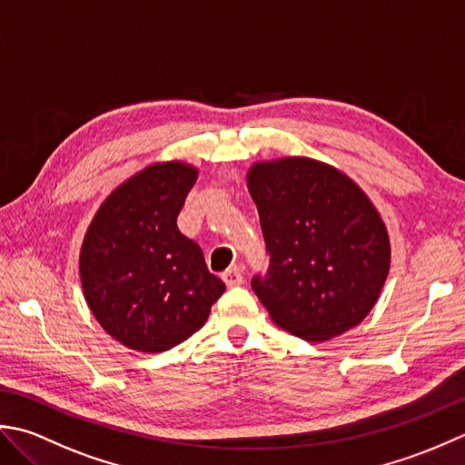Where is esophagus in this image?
<instances>
[{
  "instance_id": "esophagus-1",
  "label": "esophagus",
  "mask_w": 465,
  "mask_h": 465,
  "mask_svg": "<svg viewBox=\"0 0 465 465\" xmlns=\"http://www.w3.org/2000/svg\"><path fill=\"white\" fill-rule=\"evenodd\" d=\"M223 279H224V282H226V287H236V285H241V282L244 281V277H242V269L241 267H231L229 271H224L223 272Z\"/></svg>"
}]
</instances>
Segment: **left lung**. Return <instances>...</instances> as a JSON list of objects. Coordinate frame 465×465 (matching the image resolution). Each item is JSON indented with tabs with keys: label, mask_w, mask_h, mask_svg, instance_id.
<instances>
[{
	"label": "left lung",
	"mask_w": 465,
	"mask_h": 465,
	"mask_svg": "<svg viewBox=\"0 0 465 465\" xmlns=\"http://www.w3.org/2000/svg\"><path fill=\"white\" fill-rule=\"evenodd\" d=\"M246 186L271 254L252 289L281 329L327 341L357 327L390 274L387 226L361 186L327 163L285 156L254 163Z\"/></svg>",
	"instance_id": "left-lung-1"
}]
</instances>
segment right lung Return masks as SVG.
<instances>
[{
    "label": "right lung",
    "mask_w": 465,
    "mask_h": 465,
    "mask_svg": "<svg viewBox=\"0 0 465 465\" xmlns=\"http://www.w3.org/2000/svg\"><path fill=\"white\" fill-rule=\"evenodd\" d=\"M196 178L183 160L142 168L106 196L84 236V299L102 329L134 351L183 343L224 292L201 246L176 226Z\"/></svg>",
    "instance_id": "obj_1"
}]
</instances>
